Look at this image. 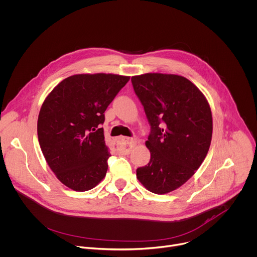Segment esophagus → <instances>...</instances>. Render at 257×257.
<instances>
[{
    "label": "esophagus",
    "instance_id": "esophagus-1",
    "mask_svg": "<svg viewBox=\"0 0 257 257\" xmlns=\"http://www.w3.org/2000/svg\"><path fill=\"white\" fill-rule=\"evenodd\" d=\"M137 143V140L129 137H119L115 141L116 149L122 153H129L130 149Z\"/></svg>",
    "mask_w": 257,
    "mask_h": 257
}]
</instances>
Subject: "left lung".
Here are the masks:
<instances>
[{"label": "left lung", "mask_w": 257, "mask_h": 257, "mask_svg": "<svg viewBox=\"0 0 257 257\" xmlns=\"http://www.w3.org/2000/svg\"><path fill=\"white\" fill-rule=\"evenodd\" d=\"M151 132V158L136 170L143 186L166 194L190 179L205 159L212 138V114L202 92L188 79L161 73L131 78Z\"/></svg>", "instance_id": "obj_1"}]
</instances>
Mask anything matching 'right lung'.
Segmentation results:
<instances>
[{
	"instance_id": "obj_1",
	"label": "right lung",
	"mask_w": 257,
	"mask_h": 257,
	"mask_svg": "<svg viewBox=\"0 0 257 257\" xmlns=\"http://www.w3.org/2000/svg\"><path fill=\"white\" fill-rule=\"evenodd\" d=\"M129 79L104 73L73 75L46 97L38 117V139L49 167L67 187L87 191L105 177L111 154L100 125Z\"/></svg>"
}]
</instances>
